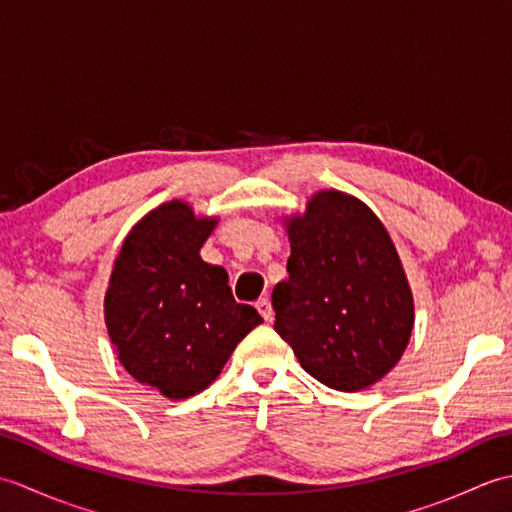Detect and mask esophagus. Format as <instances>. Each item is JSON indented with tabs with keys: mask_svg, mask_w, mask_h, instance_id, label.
Instances as JSON below:
<instances>
[{
	"mask_svg": "<svg viewBox=\"0 0 512 512\" xmlns=\"http://www.w3.org/2000/svg\"><path fill=\"white\" fill-rule=\"evenodd\" d=\"M255 308H257V312L259 314H262V317H264V321H270V319H273V306H270V301L264 297V299H259L257 303H255Z\"/></svg>",
	"mask_w": 512,
	"mask_h": 512,
	"instance_id": "esophagus-1",
	"label": "esophagus"
}]
</instances>
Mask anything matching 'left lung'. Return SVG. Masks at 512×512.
Here are the masks:
<instances>
[{"mask_svg":"<svg viewBox=\"0 0 512 512\" xmlns=\"http://www.w3.org/2000/svg\"><path fill=\"white\" fill-rule=\"evenodd\" d=\"M288 279L273 290L275 330L319 383L358 391L407 350L413 295L387 228L365 202L323 189L284 217Z\"/></svg>","mask_w":512,"mask_h":512,"instance_id":"obj_1","label":"left lung"}]
</instances>
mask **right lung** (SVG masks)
Here are the masks:
<instances>
[{
    "label": "right lung",
    "instance_id": "1",
    "mask_svg": "<svg viewBox=\"0 0 512 512\" xmlns=\"http://www.w3.org/2000/svg\"><path fill=\"white\" fill-rule=\"evenodd\" d=\"M217 217L171 200L138 220L105 292V325L118 361L169 400L200 394L237 343L264 319L237 303L222 266L200 257Z\"/></svg>",
    "mask_w": 512,
    "mask_h": 512
}]
</instances>
